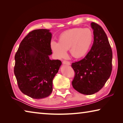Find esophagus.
<instances>
[{"label": "esophagus", "instance_id": "34e87169", "mask_svg": "<svg viewBox=\"0 0 123 123\" xmlns=\"http://www.w3.org/2000/svg\"><path fill=\"white\" fill-rule=\"evenodd\" d=\"M62 63H63V64H67V65H70V62L67 61H65V60H64V61H63Z\"/></svg>", "mask_w": 123, "mask_h": 123}]
</instances>
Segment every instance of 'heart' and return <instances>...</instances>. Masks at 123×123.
Wrapping results in <instances>:
<instances>
[{"instance_id": "1", "label": "heart", "mask_w": 123, "mask_h": 123, "mask_svg": "<svg viewBox=\"0 0 123 123\" xmlns=\"http://www.w3.org/2000/svg\"><path fill=\"white\" fill-rule=\"evenodd\" d=\"M94 40V34L89 28H73L63 32L59 38V43L52 41L50 47L58 59L67 56L70 49L71 55L76 59L85 56Z\"/></svg>"}]
</instances>
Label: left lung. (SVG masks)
I'll use <instances>...</instances> for the list:
<instances>
[{"instance_id": "1", "label": "left lung", "mask_w": 123, "mask_h": 123, "mask_svg": "<svg viewBox=\"0 0 123 123\" xmlns=\"http://www.w3.org/2000/svg\"><path fill=\"white\" fill-rule=\"evenodd\" d=\"M94 41L86 56L74 62L75 72L72 86L83 94L91 95L103 88L111 75L112 51L107 35L103 29L95 23H91Z\"/></svg>"}]
</instances>
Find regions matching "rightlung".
I'll return each instance as SVG.
<instances>
[{
    "mask_svg": "<svg viewBox=\"0 0 123 123\" xmlns=\"http://www.w3.org/2000/svg\"><path fill=\"white\" fill-rule=\"evenodd\" d=\"M51 34L47 29L29 32L20 43L14 56V73L23 93L34 99L48 97L53 80L62 62L49 59L52 54Z\"/></svg>",
    "mask_w": 123,
    "mask_h": 123,
    "instance_id": "add662e5",
    "label": "right lung"
}]
</instances>
